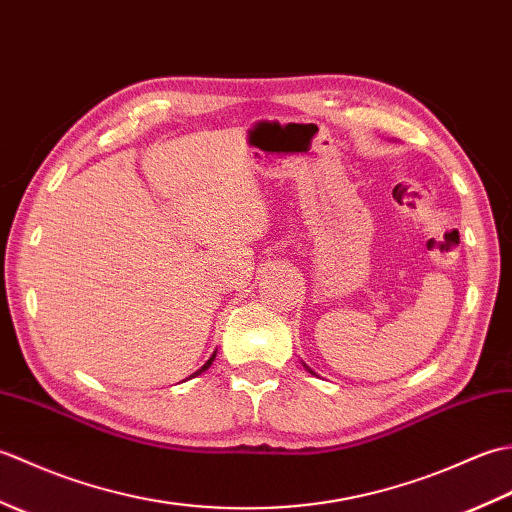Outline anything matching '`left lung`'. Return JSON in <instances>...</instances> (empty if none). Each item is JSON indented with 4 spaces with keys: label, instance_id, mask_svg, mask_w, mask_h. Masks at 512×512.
Instances as JSON below:
<instances>
[{
    "label": "left lung",
    "instance_id": "left-lung-1",
    "mask_svg": "<svg viewBox=\"0 0 512 512\" xmlns=\"http://www.w3.org/2000/svg\"><path fill=\"white\" fill-rule=\"evenodd\" d=\"M312 374H314V372H312Z\"/></svg>",
    "mask_w": 512,
    "mask_h": 512
}]
</instances>
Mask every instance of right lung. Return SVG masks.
Instances as JSON below:
<instances>
[{
  "instance_id": "right-lung-1",
  "label": "right lung",
  "mask_w": 512,
  "mask_h": 512,
  "mask_svg": "<svg viewBox=\"0 0 512 512\" xmlns=\"http://www.w3.org/2000/svg\"><path fill=\"white\" fill-rule=\"evenodd\" d=\"M213 358H215V352H213V356L209 358V361H206V363H204V365H202V367L198 369V372H195L193 376H198V374H202V372H204V369H209V367H211V363H213Z\"/></svg>"
}]
</instances>
